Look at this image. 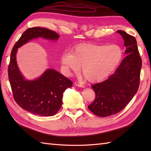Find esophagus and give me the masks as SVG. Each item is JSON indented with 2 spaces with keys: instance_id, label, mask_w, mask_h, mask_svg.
Returning a JSON list of instances; mask_svg holds the SVG:
<instances>
[{
  "instance_id": "1",
  "label": "esophagus",
  "mask_w": 151,
  "mask_h": 151,
  "mask_svg": "<svg viewBox=\"0 0 151 151\" xmlns=\"http://www.w3.org/2000/svg\"><path fill=\"white\" fill-rule=\"evenodd\" d=\"M75 85L76 86H78V87H81V88H84V85H83L82 84H81V83L78 82H75Z\"/></svg>"
}]
</instances>
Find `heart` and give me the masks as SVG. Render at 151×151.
<instances>
[{
    "mask_svg": "<svg viewBox=\"0 0 151 151\" xmlns=\"http://www.w3.org/2000/svg\"><path fill=\"white\" fill-rule=\"evenodd\" d=\"M123 50L117 45L88 44L78 46L73 53L63 54L62 64L67 73H77L82 66V73L91 82L108 78L120 63Z\"/></svg>",
    "mask_w": 151,
    "mask_h": 151,
    "instance_id": "heart-1",
    "label": "heart"
}]
</instances>
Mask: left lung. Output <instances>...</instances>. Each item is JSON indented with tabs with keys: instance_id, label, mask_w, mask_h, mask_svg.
Listing matches in <instances>:
<instances>
[{
	"instance_id": "left-lung-1",
	"label": "left lung",
	"mask_w": 151,
	"mask_h": 151,
	"mask_svg": "<svg viewBox=\"0 0 151 151\" xmlns=\"http://www.w3.org/2000/svg\"><path fill=\"white\" fill-rule=\"evenodd\" d=\"M124 40L127 56L115 73L107 80L91 86L95 99L89 110L99 117L114 115L126 107L138 90L142 61L136 38L123 30H117Z\"/></svg>"
}]
</instances>
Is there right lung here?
I'll use <instances>...</instances> for the list:
<instances>
[{
    "instance_id": "add662e5",
    "label": "right lung",
    "mask_w": 151,
    "mask_h": 151,
    "mask_svg": "<svg viewBox=\"0 0 151 151\" xmlns=\"http://www.w3.org/2000/svg\"><path fill=\"white\" fill-rule=\"evenodd\" d=\"M56 41L55 32L40 27L29 28L24 32L13 47L8 65V78L14 98L19 106L41 116H52L62 104L63 93L73 82L54 69H47L39 78L28 81L20 72L16 60L18 48L35 38Z\"/></svg>"
}]
</instances>
